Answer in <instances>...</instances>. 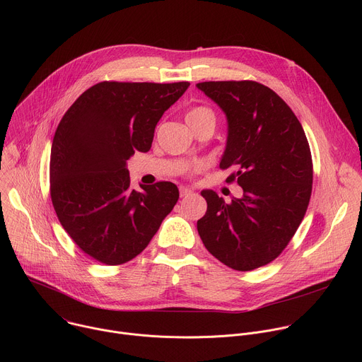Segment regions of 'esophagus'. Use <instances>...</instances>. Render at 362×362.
I'll list each match as a JSON object with an SVG mask.
<instances>
[{
    "label": "esophagus",
    "instance_id": "34e87169",
    "mask_svg": "<svg viewBox=\"0 0 362 362\" xmlns=\"http://www.w3.org/2000/svg\"><path fill=\"white\" fill-rule=\"evenodd\" d=\"M179 192H180V196H182V197H186V196H189V194L193 193V190L189 189V187H186V186H180V187H179Z\"/></svg>",
    "mask_w": 362,
    "mask_h": 362
}]
</instances>
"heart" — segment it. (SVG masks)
Segmentation results:
<instances>
[{"label": "heart", "instance_id": "obj_1", "mask_svg": "<svg viewBox=\"0 0 362 362\" xmlns=\"http://www.w3.org/2000/svg\"><path fill=\"white\" fill-rule=\"evenodd\" d=\"M206 120H211V122H215V115L211 109L208 107H203V106H199V107H193L192 110L187 112L186 115V122L187 124H193V123H199V122H206ZM199 168H194V170H197Z\"/></svg>", "mask_w": 362, "mask_h": 362}]
</instances>
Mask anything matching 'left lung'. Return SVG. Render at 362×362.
Instances as JSON below:
<instances>
[{
  "mask_svg": "<svg viewBox=\"0 0 362 362\" xmlns=\"http://www.w3.org/2000/svg\"><path fill=\"white\" fill-rule=\"evenodd\" d=\"M202 90L226 115L221 169L243 189L226 203L202 190L208 211L197 221L203 245L236 271L272 262L300 225L313 192V158L305 132L286 103L256 81H204Z\"/></svg>",
  "mask_w": 362,
  "mask_h": 362,
  "instance_id": "8db88e82",
  "label": "left lung"
}]
</instances>
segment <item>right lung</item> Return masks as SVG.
<instances>
[{
	"label": "right lung",
	"mask_w": 362,
	"mask_h": 362,
	"mask_svg": "<svg viewBox=\"0 0 362 362\" xmlns=\"http://www.w3.org/2000/svg\"><path fill=\"white\" fill-rule=\"evenodd\" d=\"M189 86L103 81L63 116L51 144V200L64 230L95 261H132L175 208L177 186L132 189L127 160L150 150L158 122Z\"/></svg>",
	"instance_id": "right-lung-1"
}]
</instances>
